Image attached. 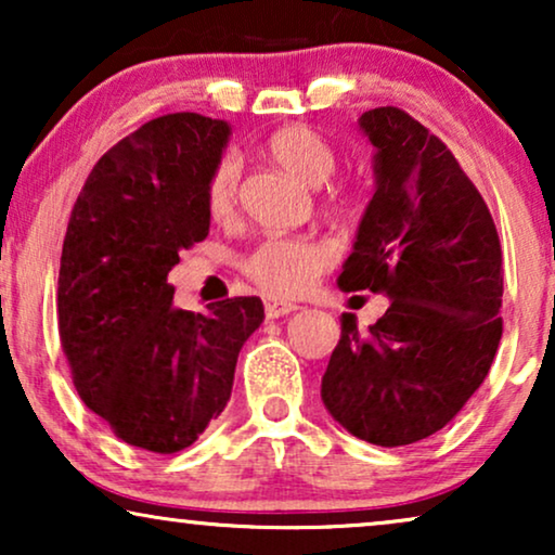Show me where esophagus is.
Listing matches in <instances>:
<instances>
[{
    "label": "esophagus",
    "mask_w": 555,
    "mask_h": 555,
    "mask_svg": "<svg viewBox=\"0 0 555 555\" xmlns=\"http://www.w3.org/2000/svg\"><path fill=\"white\" fill-rule=\"evenodd\" d=\"M293 310H298L295 302L278 300V298H264V315H268V318H283L287 313H293Z\"/></svg>",
    "instance_id": "1"
}]
</instances>
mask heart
I'll list each match as a JSON object with an SVG mask.
<instances>
[{
    "label": "heart",
    "instance_id": "obj_1",
    "mask_svg": "<svg viewBox=\"0 0 555 555\" xmlns=\"http://www.w3.org/2000/svg\"><path fill=\"white\" fill-rule=\"evenodd\" d=\"M268 156L280 169L298 177L306 184H323L336 171V151L315 128L293 124L278 128L270 135ZM240 158L224 154L211 166L204 184V207L209 217L224 222L234 215L240 192ZM359 204V186L325 184V207L333 211H351ZM333 249L315 237H268L242 257L240 268L247 280L270 295L293 298L318 283V278L331 268Z\"/></svg>",
    "mask_w": 555,
    "mask_h": 555
}]
</instances>
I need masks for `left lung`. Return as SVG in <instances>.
<instances>
[{
	"label": "left lung",
	"mask_w": 555,
	"mask_h": 555,
	"mask_svg": "<svg viewBox=\"0 0 555 555\" xmlns=\"http://www.w3.org/2000/svg\"><path fill=\"white\" fill-rule=\"evenodd\" d=\"M376 192L338 285L391 295L361 331L340 315L323 401L378 447L427 439L480 389L503 336V249L482 194L447 143L397 105L366 111Z\"/></svg>",
	"instance_id": "obj_1"
}]
</instances>
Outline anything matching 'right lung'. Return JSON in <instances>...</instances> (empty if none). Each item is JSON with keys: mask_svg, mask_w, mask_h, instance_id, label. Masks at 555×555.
Segmentation results:
<instances>
[{"mask_svg": "<svg viewBox=\"0 0 555 555\" xmlns=\"http://www.w3.org/2000/svg\"><path fill=\"white\" fill-rule=\"evenodd\" d=\"M230 135L199 113L158 116L98 158L67 222L60 344L88 409L126 444L184 450L222 414L262 300L173 308L166 275L209 234L204 184Z\"/></svg>", "mask_w": 555, "mask_h": 555, "instance_id": "obj_1", "label": "right lung"}]
</instances>
